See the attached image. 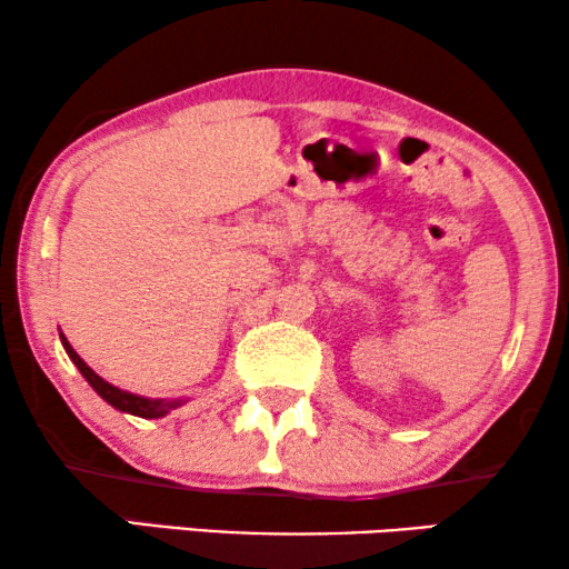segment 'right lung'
I'll list each match as a JSON object with an SVG mask.
<instances>
[{
	"mask_svg": "<svg viewBox=\"0 0 569 569\" xmlns=\"http://www.w3.org/2000/svg\"><path fill=\"white\" fill-rule=\"evenodd\" d=\"M61 337V345H64V349H67V355H69V360H72L74 365H77V370L82 372L84 376V380H88V383L96 388L98 391V396H103V399L111 403V407H116V409H121V411H129V415H134V417H144V419H158V417H166L170 409H176V407H181V401H152V399H142V396H134V393H129V391H121V388H116V386H111V383H106L103 378L98 376V372H92L88 365H84V360L80 355L74 352L72 349V345H69V341L64 339V333H59Z\"/></svg>",
	"mask_w": 569,
	"mask_h": 569,
	"instance_id": "right-lung-1",
	"label": "right lung"
}]
</instances>
